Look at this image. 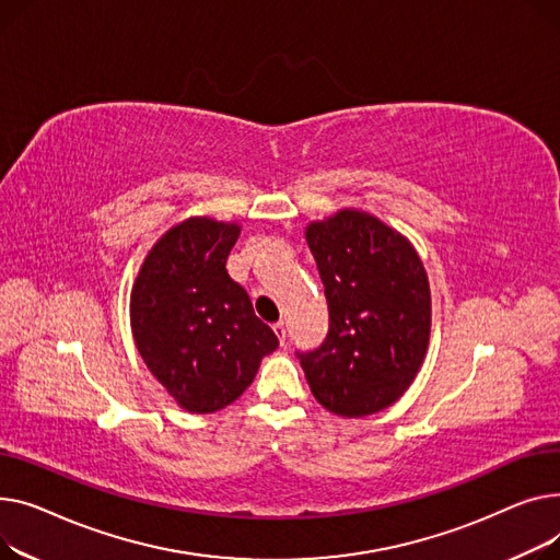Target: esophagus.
<instances>
[{
  "label": "esophagus",
  "mask_w": 560,
  "mask_h": 560,
  "mask_svg": "<svg viewBox=\"0 0 560 560\" xmlns=\"http://www.w3.org/2000/svg\"><path fill=\"white\" fill-rule=\"evenodd\" d=\"M273 332H276L278 341L284 346V343H287V325H284L282 320H278V323L273 325Z\"/></svg>",
  "instance_id": "esophagus-1"
}]
</instances>
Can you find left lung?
<instances>
[{
  "label": "left lung",
  "instance_id": "left-lung-1",
  "mask_svg": "<svg viewBox=\"0 0 560 560\" xmlns=\"http://www.w3.org/2000/svg\"><path fill=\"white\" fill-rule=\"evenodd\" d=\"M330 325L301 352L314 398L337 416H371L413 382L430 341V282L411 244L364 212L307 228Z\"/></svg>",
  "mask_w": 560,
  "mask_h": 560
}]
</instances>
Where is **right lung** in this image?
I'll list each match as a JSON object with an SVG mask.
<instances>
[{
    "label": "right lung",
    "mask_w": 560,
    "mask_h": 560,
    "mask_svg": "<svg viewBox=\"0 0 560 560\" xmlns=\"http://www.w3.org/2000/svg\"><path fill=\"white\" fill-rule=\"evenodd\" d=\"M240 225L187 219L164 235L136 280L130 325L153 377L191 413L235 402L278 348L244 287L225 271Z\"/></svg>",
    "instance_id": "1"
}]
</instances>
